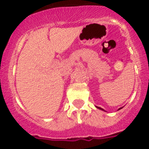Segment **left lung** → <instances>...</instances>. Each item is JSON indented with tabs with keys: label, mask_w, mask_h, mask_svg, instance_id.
I'll list each match as a JSON object with an SVG mask.
<instances>
[{
	"label": "left lung",
	"mask_w": 149,
	"mask_h": 149,
	"mask_svg": "<svg viewBox=\"0 0 149 149\" xmlns=\"http://www.w3.org/2000/svg\"><path fill=\"white\" fill-rule=\"evenodd\" d=\"M97 108H98V109H100V110H103V109H102V108H100V107H97ZM122 108H123V107H121V108H120V109H119V110H120V109H122Z\"/></svg>",
	"instance_id": "1"
}]
</instances>
